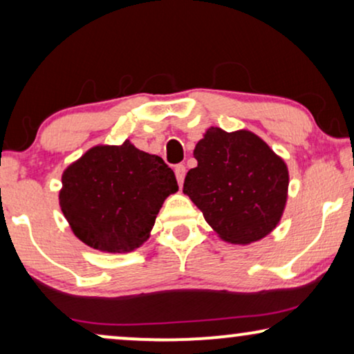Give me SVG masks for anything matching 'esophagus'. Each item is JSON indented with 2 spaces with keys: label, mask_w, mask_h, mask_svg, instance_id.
I'll use <instances>...</instances> for the list:
<instances>
[{
  "label": "esophagus",
  "mask_w": 354,
  "mask_h": 354,
  "mask_svg": "<svg viewBox=\"0 0 354 354\" xmlns=\"http://www.w3.org/2000/svg\"><path fill=\"white\" fill-rule=\"evenodd\" d=\"M176 177H177L178 187H182L183 178H185V166H183V164H178V166H176Z\"/></svg>",
  "instance_id": "obj_1"
}]
</instances>
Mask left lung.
Returning <instances> with one entry per match:
<instances>
[{"label":"left lung","instance_id":"8db88e82","mask_svg":"<svg viewBox=\"0 0 354 354\" xmlns=\"http://www.w3.org/2000/svg\"><path fill=\"white\" fill-rule=\"evenodd\" d=\"M193 156L183 193L227 243L250 245L282 219L288 193L287 164L250 130H206Z\"/></svg>","mask_w":354,"mask_h":354}]
</instances>
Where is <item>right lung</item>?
Listing matches in <instances>:
<instances>
[{
  "instance_id": "obj_1",
  "label": "right lung",
  "mask_w": 354,
  "mask_h": 354,
  "mask_svg": "<svg viewBox=\"0 0 354 354\" xmlns=\"http://www.w3.org/2000/svg\"><path fill=\"white\" fill-rule=\"evenodd\" d=\"M178 190L156 154L98 145L62 172L59 206L77 239L106 253H129L149 239L164 200Z\"/></svg>"
}]
</instances>
